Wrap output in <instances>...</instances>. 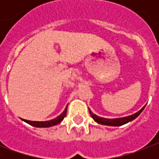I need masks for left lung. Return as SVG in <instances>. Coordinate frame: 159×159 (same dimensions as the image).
<instances>
[{"label": "left lung", "mask_w": 159, "mask_h": 159, "mask_svg": "<svg viewBox=\"0 0 159 159\" xmlns=\"http://www.w3.org/2000/svg\"><path fill=\"white\" fill-rule=\"evenodd\" d=\"M145 106H143V108L141 109L140 111H139L138 112H136L134 115H131V116H126V117H123V118H116V119H106V118H102V117H100V116H97V115H95L91 111V110L89 109L90 115L92 116L93 120H94L96 122H97L98 124H101V125H110V126H120L123 125L125 124L128 123L129 121H132L133 120H134L135 118H137L142 111H143Z\"/></svg>", "instance_id": "8db88e82"}]
</instances>
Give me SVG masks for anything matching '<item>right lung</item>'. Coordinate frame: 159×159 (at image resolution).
<instances>
[{
  "mask_svg": "<svg viewBox=\"0 0 159 159\" xmlns=\"http://www.w3.org/2000/svg\"><path fill=\"white\" fill-rule=\"evenodd\" d=\"M67 107L65 108L64 111L62 112L60 116H58L57 118L53 119V120H47V121H31V120H24L22 119V120H24L26 123H28L29 125H30L32 126H34V127H50V126L56 125L57 124H59L60 122H62V120L64 119V117L66 116V114H67Z\"/></svg>",
  "mask_w": 159,
  "mask_h": 159,
  "instance_id": "right-lung-1",
  "label": "right lung"
}]
</instances>
